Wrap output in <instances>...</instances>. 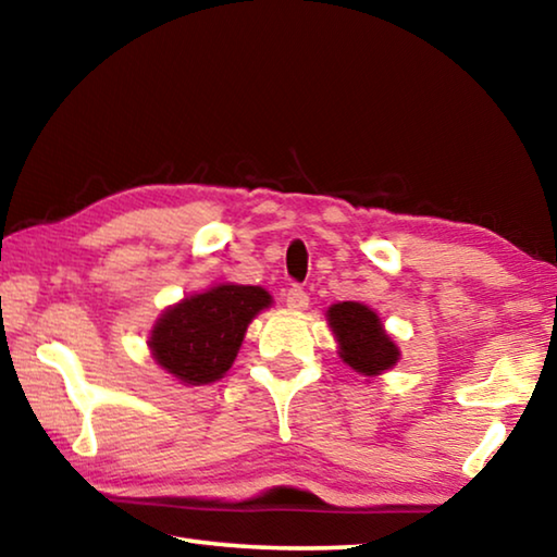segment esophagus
Segmentation results:
<instances>
[{
    "mask_svg": "<svg viewBox=\"0 0 557 557\" xmlns=\"http://www.w3.org/2000/svg\"><path fill=\"white\" fill-rule=\"evenodd\" d=\"M285 301H287L289 309H295V312H301V309H307L309 297H307V292L301 289V287H292V289H287Z\"/></svg>",
    "mask_w": 557,
    "mask_h": 557,
    "instance_id": "esophagus-1",
    "label": "esophagus"
}]
</instances>
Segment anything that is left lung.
I'll use <instances>...</instances> for the list:
<instances>
[{
  "instance_id": "8db88e82",
  "label": "left lung",
  "mask_w": 557,
  "mask_h": 557,
  "mask_svg": "<svg viewBox=\"0 0 557 557\" xmlns=\"http://www.w3.org/2000/svg\"><path fill=\"white\" fill-rule=\"evenodd\" d=\"M344 363L361 375H381L398 363L400 351L385 334L379 314L361 301H338L326 309Z\"/></svg>"
}]
</instances>
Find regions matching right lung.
Masks as SVG:
<instances>
[{
  "label": "right lung",
  "instance_id": "obj_1",
  "mask_svg": "<svg viewBox=\"0 0 557 557\" xmlns=\"http://www.w3.org/2000/svg\"><path fill=\"white\" fill-rule=\"evenodd\" d=\"M270 305L262 287L215 285L169 307L152 329L149 351L184 385L213 383L233 366L245 329Z\"/></svg>",
  "mask_w": 557,
  "mask_h": 557
}]
</instances>
